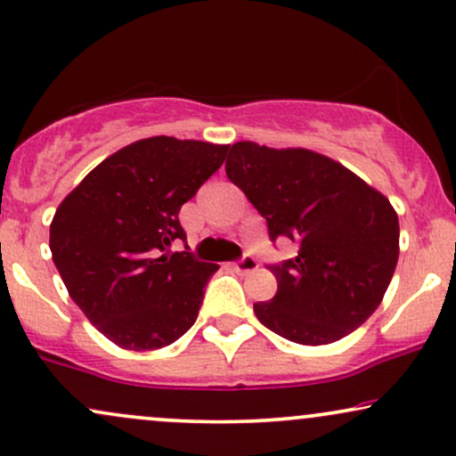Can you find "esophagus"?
Masks as SVG:
<instances>
[{"label":"esophagus","mask_w":456,"mask_h":456,"mask_svg":"<svg viewBox=\"0 0 456 456\" xmlns=\"http://www.w3.org/2000/svg\"><path fill=\"white\" fill-rule=\"evenodd\" d=\"M256 267H259V261H256V256H252V255H244L242 259L235 261V270L242 272V273L255 272Z\"/></svg>","instance_id":"1"}]
</instances>
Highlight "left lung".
Listing matches in <instances>:
<instances>
[{
    "label": "left lung",
    "instance_id": "left-lung-1",
    "mask_svg": "<svg viewBox=\"0 0 456 456\" xmlns=\"http://www.w3.org/2000/svg\"><path fill=\"white\" fill-rule=\"evenodd\" d=\"M224 172L265 218L270 240L297 244L293 259L267 265L278 281L255 314L270 331L321 346L374 314L399 256L391 201L333 159L305 148L238 142Z\"/></svg>",
    "mask_w": 456,
    "mask_h": 456
}]
</instances>
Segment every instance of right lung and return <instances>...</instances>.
I'll use <instances>...</instances> for the list:
<instances>
[{
	"label": "right lung",
	"mask_w": 456,
	"mask_h": 456,
	"mask_svg": "<svg viewBox=\"0 0 456 456\" xmlns=\"http://www.w3.org/2000/svg\"><path fill=\"white\" fill-rule=\"evenodd\" d=\"M229 146L167 135L120 148L54 212L51 252L69 297L108 339L155 350L184 336L218 270L195 259L178 214Z\"/></svg>",
	"instance_id": "add662e5"
}]
</instances>
